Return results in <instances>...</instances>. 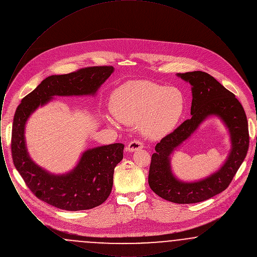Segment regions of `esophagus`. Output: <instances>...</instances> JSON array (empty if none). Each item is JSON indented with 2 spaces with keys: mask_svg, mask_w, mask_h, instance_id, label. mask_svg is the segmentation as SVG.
<instances>
[{
  "mask_svg": "<svg viewBox=\"0 0 257 257\" xmlns=\"http://www.w3.org/2000/svg\"><path fill=\"white\" fill-rule=\"evenodd\" d=\"M143 147H144V144H143L141 141H139V140H133V141H131V142L128 144L127 150L130 151V152H134L136 150L142 149Z\"/></svg>",
  "mask_w": 257,
  "mask_h": 257,
  "instance_id": "obj_1",
  "label": "esophagus"
}]
</instances>
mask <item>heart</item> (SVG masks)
<instances>
[{"instance_id": "1", "label": "heart", "mask_w": 257, "mask_h": 257, "mask_svg": "<svg viewBox=\"0 0 257 257\" xmlns=\"http://www.w3.org/2000/svg\"><path fill=\"white\" fill-rule=\"evenodd\" d=\"M111 110L122 122L138 123L150 139L169 134L181 118L185 97L176 87L149 81H134L117 88L111 96Z\"/></svg>"}]
</instances>
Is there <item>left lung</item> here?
Here are the masks:
<instances>
[{"label":"left lung","instance_id":"1","mask_svg":"<svg viewBox=\"0 0 257 257\" xmlns=\"http://www.w3.org/2000/svg\"><path fill=\"white\" fill-rule=\"evenodd\" d=\"M192 85V117L164 137L155 147L149 167L148 184L162 198L174 203L188 204L204 201L224 191L231 183L246 155L249 135L244 108L232 92L211 75L202 71L177 74ZM216 114L231 132L233 149L226 164L218 173L195 184L177 181L172 174L169 155L187 138L207 116Z\"/></svg>","mask_w":257,"mask_h":257}]
</instances>
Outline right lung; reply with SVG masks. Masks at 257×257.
<instances>
[{"label":"right lung","instance_id":"right-lung-1","mask_svg":"<svg viewBox=\"0 0 257 257\" xmlns=\"http://www.w3.org/2000/svg\"><path fill=\"white\" fill-rule=\"evenodd\" d=\"M112 71V66L101 65L49 76L26 95L16 109L12 133L13 164L31 192L50 205L79 211L106 201L112 188L114 168L123 158L124 146L113 144L88 149L73 171L61 176L52 175L29 157L25 145L26 121L39 105L47 103L54 95L94 94Z\"/></svg>","mask_w":257,"mask_h":257}]
</instances>
